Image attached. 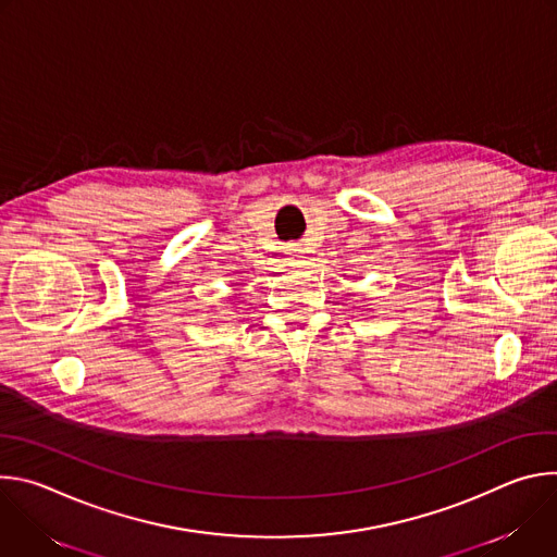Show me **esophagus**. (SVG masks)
Here are the masks:
<instances>
[{
  "label": "esophagus",
  "mask_w": 557,
  "mask_h": 557,
  "mask_svg": "<svg viewBox=\"0 0 557 557\" xmlns=\"http://www.w3.org/2000/svg\"><path fill=\"white\" fill-rule=\"evenodd\" d=\"M288 251H290L293 258H301V247H299V245H290Z\"/></svg>",
  "instance_id": "esophagus-1"
}]
</instances>
